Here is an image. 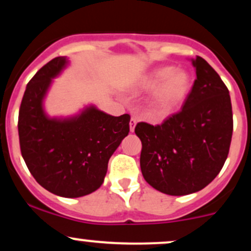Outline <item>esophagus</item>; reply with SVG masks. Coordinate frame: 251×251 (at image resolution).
Instances as JSON below:
<instances>
[{"label": "esophagus", "instance_id": "34e87169", "mask_svg": "<svg viewBox=\"0 0 251 251\" xmlns=\"http://www.w3.org/2000/svg\"><path fill=\"white\" fill-rule=\"evenodd\" d=\"M135 125H137V119H135V118H132L131 122H129V131L134 132Z\"/></svg>", "mask_w": 251, "mask_h": 251}]
</instances>
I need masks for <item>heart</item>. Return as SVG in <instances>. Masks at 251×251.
Returning a JSON list of instances; mask_svg holds the SVG:
<instances>
[{
  "mask_svg": "<svg viewBox=\"0 0 251 251\" xmlns=\"http://www.w3.org/2000/svg\"><path fill=\"white\" fill-rule=\"evenodd\" d=\"M144 87L153 88L146 101L150 116L162 118L174 113L185 101L192 86L191 75L186 71L172 66L154 68L143 82Z\"/></svg>",
  "mask_w": 251,
  "mask_h": 251,
  "instance_id": "obj_1",
  "label": "heart"
}]
</instances>
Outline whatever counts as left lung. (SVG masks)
I'll return each instance as SVG.
<instances>
[{"instance_id": "8db88e82", "label": "left lung", "mask_w": 251, "mask_h": 251, "mask_svg": "<svg viewBox=\"0 0 251 251\" xmlns=\"http://www.w3.org/2000/svg\"><path fill=\"white\" fill-rule=\"evenodd\" d=\"M196 80L180 112L162 125L139 123L140 169L152 188L184 196L205 188L220 174L232 137L229 91L203 57L191 59Z\"/></svg>"}]
</instances>
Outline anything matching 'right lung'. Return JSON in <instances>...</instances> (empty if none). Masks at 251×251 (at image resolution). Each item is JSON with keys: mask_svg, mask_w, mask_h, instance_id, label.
I'll list each match as a JSON object with an SVG mask.
<instances>
[{"mask_svg": "<svg viewBox=\"0 0 251 251\" xmlns=\"http://www.w3.org/2000/svg\"><path fill=\"white\" fill-rule=\"evenodd\" d=\"M67 65L65 56L55 57L31 77L17 127L22 157L37 183L56 196L76 198L101 186L109 158L128 134L131 117L109 116L94 105L72 117L48 116L43 100Z\"/></svg>", "mask_w": 251, "mask_h": 251, "instance_id": "right-lung-1", "label": "right lung"}]
</instances>
